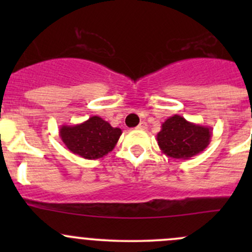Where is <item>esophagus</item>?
<instances>
[{
    "label": "esophagus",
    "instance_id": "1",
    "mask_svg": "<svg viewBox=\"0 0 252 252\" xmlns=\"http://www.w3.org/2000/svg\"><path fill=\"white\" fill-rule=\"evenodd\" d=\"M138 129H141V130H145V129H147L146 122H140V124L138 126Z\"/></svg>",
    "mask_w": 252,
    "mask_h": 252
}]
</instances>
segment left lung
Returning <instances> with one entry per match:
<instances>
[{"mask_svg":"<svg viewBox=\"0 0 252 252\" xmlns=\"http://www.w3.org/2000/svg\"><path fill=\"white\" fill-rule=\"evenodd\" d=\"M212 128L188 122L179 114L169 117L162 123L157 142L166 156L188 159L202 152L208 146Z\"/></svg>","mask_w":252,"mask_h":252,"instance_id":"8db88e82","label":"left lung"}]
</instances>
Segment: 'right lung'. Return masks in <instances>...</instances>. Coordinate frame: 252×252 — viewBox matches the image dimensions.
I'll use <instances>...</instances> for the list:
<instances>
[{
	"label": "right lung",
	"instance_id": "1",
	"mask_svg": "<svg viewBox=\"0 0 252 252\" xmlns=\"http://www.w3.org/2000/svg\"><path fill=\"white\" fill-rule=\"evenodd\" d=\"M122 129L113 128L101 117L93 116L74 126H60V136L67 149L85 159H97L114 149Z\"/></svg>",
	"mask_w": 252,
	"mask_h": 252
}]
</instances>
